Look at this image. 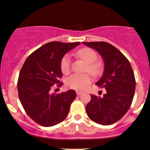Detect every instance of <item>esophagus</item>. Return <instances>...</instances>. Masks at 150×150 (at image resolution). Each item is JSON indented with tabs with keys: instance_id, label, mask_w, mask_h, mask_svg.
<instances>
[{
	"instance_id": "obj_1",
	"label": "esophagus",
	"mask_w": 150,
	"mask_h": 150,
	"mask_svg": "<svg viewBox=\"0 0 150 150\" xmlns=\"http://www.w3.org/2000/svg\"><path fill=\"white\" fill-rule=\"evenodd\" d=\"M82 93H83V92H81V91H76V94H77L78 96L81 95Z\"/></svg>"
}]
</instances>
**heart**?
<instances>
[{
  "instance_id": "1",
  "label": "heart",
  "mask_w": 150,
  "mask_h": 150,
  "mask_svg": "<svg viewBox=\"0 0 150 150\" xmlns=\"http://www.w3.org/2000/svg\"><path fill=\"white\" fill-rule=\"evenodd\" d=\"M75 55L79 58L83 59L87 63L85 67V71H88L91 74L96 76L99 74L102 70V63L97 59V54L93 50L89 48H83L78 50ZM60 67L62 72L65 74L69 73L71 69V58L69 54H65L61 59ZM91 79L89 74H74L67 78L65 82L67 87L76 90H83L90 85Z\"/></svg>"
}]
</instances>
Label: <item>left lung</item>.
Wrapping results in <instances>:
<instances>
[{"instance_id": "obj_1", "label": "left lung", "mask_w": 150, "mask_h": 150, "mask_svg": "<svg viewBox=\"0 0 150 150\" xmlns=\"http://www.w3.org/2000/svg\"><path fill=\"white\" fill-rule=\"evenodd\" d=\"M83 44L95 49L103 58V75L96 85L106 89L102 98L91 95L86 111L93 122L104 126L111 125L121 120L132 104L136 87L134 72L128 59L110 44Z\"/></svg>"}]
</instances>
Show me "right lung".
Returning <instances> with one entry per match:
<instances>
[{
    "label": "right lung",
    "instance_id": "1",
    "mask_svg": "<svg viewBox=\"0 0 150 150\" xmlns=\"http://www.w3.org/2000/svg\"><path fill=\"white\" fill-rule=\"evenodd\" d=\"M80 44L47 43L31 53L22 65L17 84L18 96L26 113L37 124L50 127L67 117L76 91L70 89L55 94L51 90L53 85H63L59 81L61 59Z\"/></svg>",
    "mask_w": 150,
    "mask_h": 150
}]
</instances>
